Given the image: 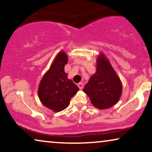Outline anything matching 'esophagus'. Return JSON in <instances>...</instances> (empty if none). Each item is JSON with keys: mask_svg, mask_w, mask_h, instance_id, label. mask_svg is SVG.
Here are the masks:
<instances>
[{"mask_svg": "<svg viewBox=\"0 0 152 152\" xmlns=\"http://www.w3.org/2000/svg\"><path fill=\"white\" fill-rule=\"evenodd\" d=\"M77 86L79 87V88L80 89H82L83 87H84V84H83V83H79L77 84Z\"/></svg>", "mask_w": 152, "mask_h": 152, "instance_id": "esophagus-1", "label": "esophagus"}]
</instances>
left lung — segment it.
Segmentation results:
<instances>
[{
    "mask_svg": "<svg viewBox=\"0 0 152 152\" xmlns=\"http://www.w3.org/2000/svg\"><path fill=\"white\" fill-rule=\"evenodd\" d=\"M122 82L109 60L102 53L97 57L96 72L89 79L84 92L91 103L99 109H107L115 105L121 97Z\"/></svg>",
    "mask_w": 152,
    "mask_h": 152,
    "instance_id": "left-lung-1",
    "label": "left lung"
}]
</instances>
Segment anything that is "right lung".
Listing matches in <instances>:
<instances>
[{
	"mask_svg": "<svg viewBox=\"0 0 152 152\" xmlns=\"http://www.w3.org/2000/svg\"><path fill=\"white\" fill-rule=\"evenodd\" d=\"M67 62L66 53L59 52L39 83V99L45 107L54 112L63 111L67 108L71 97L80 90L71 80L68 79V74L64 70Z\"/></svg>",
	"mask_w": 152,
	"mask_h": 152,
	"instance_id": "1",
	"label": "right lung"
}]
</instances>
